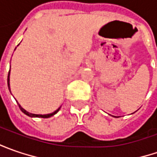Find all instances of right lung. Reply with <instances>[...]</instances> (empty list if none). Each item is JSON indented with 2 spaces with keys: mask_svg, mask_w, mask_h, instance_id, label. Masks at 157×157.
<instances>
[{
  "mask_svg": "<svg viewBox=\"0 0 157 157\" xmlns=\"http://www.w3.org/2000/svg\"><path fill=\"white\" fill-rule=\"evenodd\" d=\"M9 73H10V70H9V75H8V86H9V91H10V88H9ZM11 93V92H10ZM18 105H19V108L21 109V111L23 113H25L26 115H28V116H29V117H38V118H49V117H52V116H53L54 114H56L57 112L59 111V109H60V107L57 109V110H56L55 112H53V113H49V114H34V113H29V112H27L25 109H23L22 107H21V105H20V104H18Z\"/></svg>",
  "mask_w": 157,
  "mask_h": 157,
  "instance_id": "1",
  "label": "right lung"
}]
</instances>
